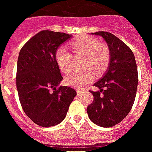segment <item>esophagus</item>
<instances>
[{
	"mask_svg": "<svg viewBox=\"0 0 152 152\" xmlns=\"http://www.w3.org/2000/svg\"><path fill=\"white\" fill-rule=\"evenodd\" d=\"M83 93H84V90H81V89H77V90H76V93H77L78 96L81 95Z\"/></svg>",
	"mask_w": 152,
	"mask_h": 152,
	"instance_id": "esophagus-1",
	"label": "esophagus"
}]
</instances>
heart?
<instances>
[{
  "label": "heart",
  "mask_w": 152,
  "mask_h": 152,
  "mask_svg": "<svg viewBox=\"0 0 152 152\" xmlns=\"http://www.w3.org/2000/svg\"><path fill=\"white\" fill-rule=\"evenodd\" d=\"M73 52L77 56H83L80 72H72L67 75L65 82L74 88L84 87L94 79L95 73L101 75L109 66L110 51L107 46L100 43L94 37L81 36L71 43ZM56 60L63 72H68L72 67V56L64 47H60L56 52Z\"/></svg>",
  "instance_id": "b5f03b06"
}]
</instances>
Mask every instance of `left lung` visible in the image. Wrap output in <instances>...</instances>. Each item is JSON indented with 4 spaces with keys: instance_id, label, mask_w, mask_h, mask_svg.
<instances>
[{
    "instance_id": "8db88e82",
    "label": "left lung",
    "mask_w": 152,
    "mask_h": 152,
    "mask_svg": "<svg viewBox=\"0 0 152 152\" xmlns=\"http://www.w3.org/2000/svg\"><path fill=\"white\" fill-rule=\"evenodd\" d=\"M91 34L106 42L110 60L106 72L93 85L99 90L90 91L94 99L87 113L94 124L111 127L122 122L133 106L139 80L135 58L130 48L113 34L99 31Z\"/></svg>"
}]
</instances>
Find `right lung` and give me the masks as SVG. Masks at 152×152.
Instances as JSON below:
<instances>
[{"label": "right lung", "instance_id": "add662e5", "mask_svg": "<svg viewBox=\"0 0 152 152\" xmlns=\"http://www.w3.org/2000/svg\"><path fill=\"white\" fill-rule=\"evenodd\" d=\"M72 37L42 30L19 52L16 77L19 100L26 114L42 127L63 122L76 96L75 89L59 85L63 76L56 60L57 49Z\"/></svg>", "mask_w": 152, "mask_h": 152}]
</instances>
